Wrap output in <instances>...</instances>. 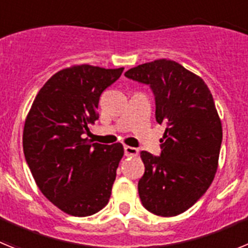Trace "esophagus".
I'll use <instances>...</instances> for the list:
<instances>
[{
	"label": "esophagus",
	"mask_w": 248,
	"mask_h": 248,
	"mask_svg": "<svg viewBox=\"0 0 248 248\" xmlns=\"http://www.w3.org/2000/svg\"><path fill=\"white\" fill-rule=\"evenodd\" d=\"M124 154L126 156H137L139 154V150L137 148H133V146H128L125 145L124 146Z\"/></svg>",
	"instance_id": "obj_1"
}]
</instances>
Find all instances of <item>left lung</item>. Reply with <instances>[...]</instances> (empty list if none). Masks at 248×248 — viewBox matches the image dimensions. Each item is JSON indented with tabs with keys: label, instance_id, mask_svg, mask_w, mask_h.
<instances>
[{
	"label": "left lung",
	"instance_id": "1",
	"mask_svg": "<svg viewBox=\"0 0 248 248\" xmlns=\"http://www.w3.org/2000/svg\"><path fill=\"white\" fill-rule=\"evenodd\" d=\"M150 85L155 118L166 129L161 154L141 151L145 172L138 184L148 211L170 217L189 210L206 192L217 171L222 125L206 83L170 59H156L125 72Z\"/></svg>",
	"mask_w": 248,
	"mask_h": 248
}]
</instances>
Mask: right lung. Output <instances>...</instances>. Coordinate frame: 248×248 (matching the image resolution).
I'll return each instance as SVG.
<instances>
[{
    "label": "right lung",
    "mask_w": 248,
    "mask_h": 248,
    "mask_svg": "<svg viewBox=\"0 0 248 248\" xmlns=\"http://www.w3.org/2000/svg\"><path fill=\"white\" fill-rule=\"evenodd\" d=\"M124 68L89 64L57 72L33 100L23 128V151L38 189L63 212L77 217L100 211L110 199L120 143H91L84 134L98 119L103 92Z\"/></svg>",
    "instance_id": "1"
}]
</instances>
